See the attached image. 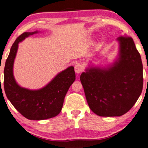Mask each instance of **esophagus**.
Here are the masks:
<instances>
[{
    "label": "esophagus",
    "instance_id": "obj_1",
    "mask_svg": "<svg viewBox=\"0 0 148 148\" xmlns=\"http://www.w3.org/2000/svg\"><path fill=\"white\" fill-rule=\"evenodd\" d=\"M83 69H84V67H83V65L80 63H77L75 65V71L77 73H80L81 72L83 71Z\"/></svg>",
    "mask_w": 148,
    "mask_h": 148
}]
</instances>
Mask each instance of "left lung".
<instances>
[{"mask_svg": "<svg viewBox=\"0 0 148 148\" xmlns=\"http://www.w3.org/2000/svg\"><path fill=\"white\" fill-rule=\"evenodd\" d=\"M119 58L106 68L89 67L80 80L91 110L100 116H120L138 100L143 89V64L132 38L116 39Z\"/></svg>", "mask_w": 148, "mask_h": 148, "instance_id": "left-lung-1", "label": "left lung"}]
</instances>
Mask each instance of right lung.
Segmentation results:
<instances>
[{
    "mask_svg": "<svg viewBox=\"0 0 148 148\" xmlns=\"http://www.w3.org/2000/svg\"><path fill=\"white\" fill-rule=\"evenodd\" d=\"M38 33L24 32L11 46L4 69V88L7 98L13 106L26 119L45 120L59 114L69 88L75 80L74 67L71 66L62 71L40 90H31L19 86L13 75V64L18 44L25 38Z\"/></svg>",
    "mask_w": 148,
    "mask_h": 148,
    "instance_id": "obj_1",
    "label": "right lung"
}]
</instances>
